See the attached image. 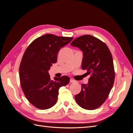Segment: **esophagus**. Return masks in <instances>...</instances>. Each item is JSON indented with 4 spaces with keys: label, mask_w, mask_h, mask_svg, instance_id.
Segmentation results:
<instances>
[{
    "label": "esophagus",
    "mask_w": 133,
    "mask_h": 133,
    "mask_svg": "<svg viewBox=\"0 0 133 133\" xmlns=\"http://www.w3.org/2000/svg\"><path fill=\"white\" fill-rule=\"evenodd\" d=\"M70 82L71 83H75V81L74 80L71 79L70 80Z\"/></svg>",
    "instance_id": "34e87169"
}]
</instances>
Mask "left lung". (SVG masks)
Listing matches in <instances>:
<instances>
[{"mask_svg":"<svg viewBox=\"0 0 133 133\" xmlns=\"http://www.w3.org/2000/svg\"><path fill=\"white\" fill-rule=\"evenodd\" d=\"M71 45L83 53L82 68L91 76L87 84L75 96L78 105L87 110H94L105 102L113 86L115 72L112 55L106 44L90 35L75 39Z\"/></svg>","mask_w":133,"mask_h":133,"instance_id":"obj_1","label":"left lung"}]
</instances>
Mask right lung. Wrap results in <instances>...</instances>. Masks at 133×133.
Instances as JSON below:
<instances>
[{
	"mask_svg": "<svg viewBox=\"0 0 133 133\" xmlns=\"http://www.w3.org/2000/svg\"><path fill=\"white\" fill-rule=\"evenodd\" d=\"M73 39L45 34L35 39L23 56L19 67L22 90L28 101L39 109L53 107L57 102L59 88L69 83L68 76L51 80L48 71L57 63L60 48Z\"/></svg>",
	"mask_w": 133,
	"mask_h": 133,
	"instance_id": "right-lung-1",
	"label": "right lung"
}]
</instances>
